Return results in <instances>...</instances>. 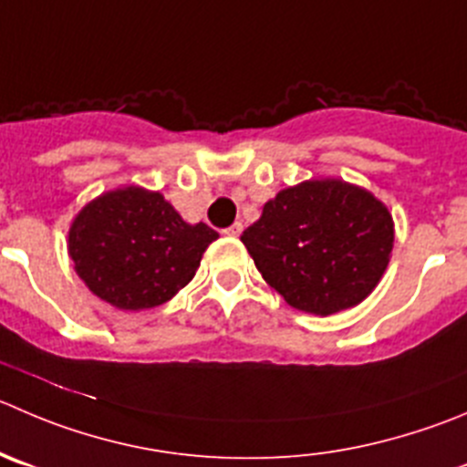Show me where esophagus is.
<instances>
[{
    "mask_svg": "<svg viewBox=\"0 0 467 467\" xmlns=\"http://www.w3.org/2000/svg\"><path fill=\"white\" fill-rule=\"evenodd\" d=\"M241 231H243L241 222H234L229 229H224V234H226V236H231V238H236V236H241Z\"/></svg>",
    "mask_w": 467,
    "mask_h": 467,
    "instance_id": "obj_1",
    "label": "esophagus"
}]
</instances>
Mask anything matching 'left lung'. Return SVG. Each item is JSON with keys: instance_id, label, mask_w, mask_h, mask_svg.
Segmentation results:
<instances>
[{"instance_id": "1", "label": "left lung", "mask_w": 467, "mask_h": 467, "mask_svg": "<svg viewBox=\"0 0 467 467\" xmlns=\"http://www.w3.org/2000/svg\"><path fill=\"white\" fill-rule=\"evenodd\" d=\"M241 241L286 305L330 317L379 286L392 259L394 220L369 190L327 176L279 190Z\"/></svg>"}]
</instances>
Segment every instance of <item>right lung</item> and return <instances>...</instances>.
Wrapping results in <instances>:
<instances>
[{
  "instance_id": "right-lung-1",
  "label": "right lung",
  "mask_w": 467,
  "mask_h": 467,
  "mask_svg": "<svg viewBox=\"0 0 467 467\" xmlns=\"http://www.w3.org/2000/svg\"><path fill=\"white\" fill-rule=\"evenodd\" d=\"M217 231L188 224L167 199L123 185L79 208L68 254L88 291L123 312L158 307L192 282Z\"/></svg>"
}]
</instances>
